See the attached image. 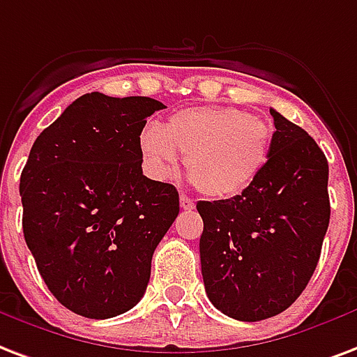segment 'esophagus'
Here are the masks:
<instances>
[{"mask_svg": "<svg viewBox=\"0 0 357 357\" xmlns=\"http://www.w3.org/2000/svg\"><path fill=\"white\" fill-rule=\"evenodd\" d=\"M179 204H181V208L183 209H195V200L189 197H185V195L179 197Z\"/></svg>", "mask_w": 357, "mask_h": 357, "instance_id": "esophagus-1", "label": "esophagus"}]
</instances>
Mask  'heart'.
<instances>
[{"label": "heart", "instance_id": "obj_1", "mask_svg": "<svg viewBox=\"0 0 357 357\" xmlns=\"http://www.w3.org/2000/svg\"><path fill=\"white\" fill-rule=\"evenodd\" d=\"M273 130L234 106H192L170 116L165 127L146 125L140 149L151 172L170 178L181 153L192 183L211 198L243 195L264 172Z\"/></svg>", "mask_w": 357, "mask_h": 357}]
</instances>
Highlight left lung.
Wrapping results in <instances>:
<instances>
[{
    "mask_svg": "<svg viewBox=\"0 0 357 357\" xmlns=\"http://www.w3.org/2000/svg\"><path fill=\"white\" fill-rule=\"evenodd\" d=\"M271 155L243 195L200 200L206 294L227 317L258 322L287 311L317 269L330 225L328 159L277 110Z\"/></svg>",
    "mask_w": 357,
    "mask_h": 357,
    "instance_id": "8db88e82",
    "label": "left lung"
}]
</instances>
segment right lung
<instances>
[{"mask_svg":"<svg viewBox=\"0 0 357 357\" xmlns=\"http://www.w3.org/2000/svg\"><path fill=\"white\" fill-rule=\"evenodd\" d=\"M162 108L82 95L37 136L22 170L26 243L54 298L80 317H118L142 299L179 213L176 187L142 174L140 132Z\"/></svg>","mask_w":357,"mask_h":357,"instance_id":"right-lung-1","label":"right lung"}]
</instances>
